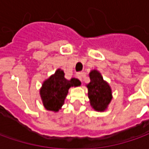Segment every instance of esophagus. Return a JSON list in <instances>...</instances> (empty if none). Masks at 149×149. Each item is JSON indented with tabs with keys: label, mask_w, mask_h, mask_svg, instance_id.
Masks as SVG:
<instances>
[{
	"label": "esophagus",
	"mask_w": 149,
	"mask_h": 149,
	"mask_svg": "<svg viewBox=\"0 0 149 149\" xmlns=\"http://www.w3.org/2000/svg\"><path fill=\"white\" fill-rule=\"evenodd\" d=\"M83 76H84V73L83 72L77 73V77L80 81H82V79H83Z\"/></svg>",
	"instance_id": "1"
}]
</instances>
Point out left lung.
I'll return each mask as SVG.
<instances>
[{
	"label": "left lung",
	"mask_w": 149,
	"mask_h": 149,
	"mask_svg": "<svg viewBox=\"0 0 149 149\" xmlns=\"http://www.w3.org/2000/svg\"><path fill=\"white\" fill-rule=\"evenodd\" d=\"M89 77L91 81L87 88L90 104L96 111H104L112 100L111 88L98 70H92Z\"/></svg>",
	"instance_id": "1"
}]
</instances>
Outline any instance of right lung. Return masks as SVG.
Wrapping results in <instances>:
<instances>
[{"instance_id": "add662e5", "label": "right lung", "mask_w": 149, "mask_h": 149, "mask_svg": "<svg viewBox=\"0 0 149 149\" xmlns=\"http://www.w3.org/2000/svg\"><path fill=\"white\" fill-rule=\"evenodd\" d=\"M64 75V71L57 69L54 74L42 84L40 94L43 104L47 110L58 111L64 104L70 88L78 87L81 84L78 79L72 78L70 80H67Z\"/></svg>"}]
</instances>
